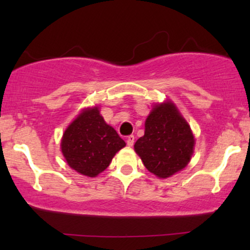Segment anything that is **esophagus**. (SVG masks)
I'll list each match as a JSON object with an SVG mask.
<instances>
[{
    "label": "esophagus",
    "mask_w": 250,
    "mask_h": 250,
    "mask_svg": "<svg viewBox=\"0 0 250 250\" xmlns=\"http://www.w3.org/2000/svg\"><path fill=\"white\" fill-rule=\"evenodd\" d=\"M135 142V136L134 135H129V136L127 137V145L129 146V147H131V146L134 145Z\"/></svg>",
    "instance_id": "34e87169"
}]
</instances>
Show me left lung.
<instances>
[{
  "instance_id": "1",
  "label": "left lung",
  "mask_w": 250,
  "mask_h": 250,
  "mask_svg": "<svg viewBox=\"0 0 250 250\" xmlns=\"http://www.w3.org/2000/svg\"><path fill=\"white\" fill-rule=\"evenodd\" d=\"M194 146L190 125L173 102L166 101L151 109L145 123V135L134 148L150 173L167 179L187 167Z\"/></svg>"
}]
</instances>
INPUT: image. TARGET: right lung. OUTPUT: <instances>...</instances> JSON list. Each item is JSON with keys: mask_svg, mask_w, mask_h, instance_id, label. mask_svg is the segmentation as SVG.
<instances>
[{"mask_svg": "<svg viewBox=\"0 0 250 250\" xmlns=\"http://www.w3.org/2000/svg\"><path fill=\"white\" fill-rule=\"evenodd\" d=\"M125 146V142L105 123L97 107L83 109L61 140V150L68 166L89 177L102 173Z\"/></svg>", "mask_w": 250, "mask_h": 250, "instance_id": "1", "label": "right lung"}]
</instances>
